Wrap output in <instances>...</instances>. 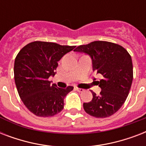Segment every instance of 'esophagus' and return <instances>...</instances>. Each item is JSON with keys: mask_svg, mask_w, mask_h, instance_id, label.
I'll return each mask as SVG.
<instances>
[{"mask_svg": "<svg viewBox=\"0 0 146 146\" xmlns=\"http://www.w3.org/2000/svg\"><path fill=\"white\" fill-rule=\"evenodd\" d=\"M75 89L77 92H84V89H80V88H78V87H76V88Z\"/></svg>", "mask_w": 146, "mask_h": 146, "instance_id": "obj_1", "label": "esophagus"}]
</instances>
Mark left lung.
<instances>
[{"mask_svg": "<svg viewBox=\"0 0 146 146\" xmlns=\"http://www.w3.org/2000/svg\"><path fill=\"white\" fill-rule=\"evenodd\" d=\"M74 50L90 55L93 70L103 76L98 82L102 89L100 95L91 91L93 98L83 104L85 111L97 118L113 115L122 107L131 88L133 79L131 56L121 45L104 41L80 45Z\"/></svg>", "mask_w": 146, "mask_h": 146, "instance_id": "left-lung-1", "label": "left lung"}]
</instances>
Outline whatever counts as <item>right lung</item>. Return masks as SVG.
Instances as JSON below:
<instances>
[{
	"mask_svg": "<svg viewBox=\"0 0 146 146\" xmlns=\"http://www.w3.org/2000/svg\"><path fill=\"white\" fill-rule=\"evenodd\" d=\"M75 47L35 41L24 46L17 55L14 80L17 92L35 115L51 117L64 108V98L73 87L60 89L50 84L48 79L56 74L57 62Z\"/></svg>",
	"mask_w": 146,
	"mask_h": 146,
	"instance_id": "obj_1",
	"label": "right lung"
}]
</instances>
